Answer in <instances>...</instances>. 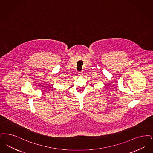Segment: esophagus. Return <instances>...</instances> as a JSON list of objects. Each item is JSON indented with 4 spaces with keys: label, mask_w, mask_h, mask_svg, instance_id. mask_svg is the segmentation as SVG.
<instances>
[{
    "label": "esophagus",
    "mask_w": 153,
    "mask_h": 153,
    "mask_svg": "<svg viewBox=\"0 0 153 153\" xmlns=\"http://www.w3.org/2000/svg\"><path fill=\"white\" fill-rule=\"evenodd\" d=\"M78 74H79V76H82V72H79Z\"/></svg>",
    "instance_id": "34e87169"
}]
</instances>
